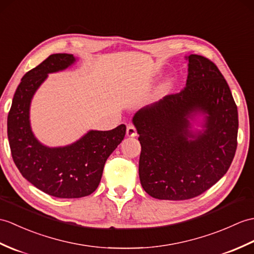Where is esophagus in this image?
Returning a JSON list of instances; mask_svg holds the SVG:
<instances>
[{
    "label": "esophagus",
    "mask_w": 254,
    "mask_h": 254,
    "mask_svg": "<svg viewBox=\"0 0 254 254\" xmlns=\"http://www.w3.org/2000/svg\"><path fill=\"white\" fill-rule=\"evenodd\" d=\"M137 135L136 133V128L134 127V126L128 125L127 127V136L128 137H135Z\"/></svg>",
    "instance_id": "esophagus-1"
}]
</instances>
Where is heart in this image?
I'll list each match as a JSON object with an SVG mask.
<instances>
[{
	"label": "heart",
	"instance_id": "1",
	"mask_svg": "<svg viewBox=\"0 0 254 254\" xmlns=\"http://www.w3.org/2000/svg\"><path fill=\"white\" fill-rule=\"evenodd\" d=\"M172 84H173V79H171V78H168V79H166L164 80V82L162 83V85H161V90H168V88H170L171 86H172Z\"/></svg>",
	"mask_w": 254,
	"mask_h": 254
}]
</instances>
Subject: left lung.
I'll return each instance as SVG.
<instances>
[{"label":"left lung","instance_id":"8db88e82","mask_svg":"<svg viewBox=\"0 0 254 254\" xmlns=\"http://www.w3.org/2000/svg\"><path fill=\"white\" fill-rule=\"evenodd\" d=\"M185 60L184 90L132 119L141 146V187L160 200H186L209 190L227 172L237 148L238 111L226 80L203 56Z\"/></svg>","mask_w":254,"mask_h":254}]
</instances>
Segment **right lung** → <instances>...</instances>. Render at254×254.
<instances>
[{"mask_svg":"<svg viewBox=\"0 0 254 254\" xmlns=\"http://www.w3.org/2000/svg\"><path fill=\"white\" fill-rule=\"evenodd\" d=\"M78 57L53 54L22 76L7 117V136L19 172L38 190L57 198H81L96 190L105 162L126 135V126L110 131L90 129L71 144L50 147L35 136L31 102L50 73L72 67Z\"/></svg>","mask_w":254,"mask_h":254,"instance_id":"1","label":"right lung"}]
</instances>
